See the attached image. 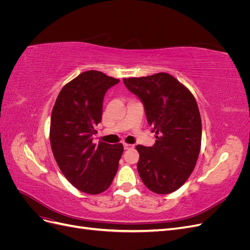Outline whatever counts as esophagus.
<instances>
[{
  "label": "esophagus",
  "instance_id": "34e87169",
  "mask_svg": "<svg viewBox=\"0 0 250 250\" xmlns=\"http://www.w3.org/2000/svg\"><path fill=\"white\" fill-rule=\"evenodd\" d=\"M123 146H124V149H132L134 147L133 145H131V144H127V143H124Z\"/></svg>",
  "mask_w": 250,
  "mask_h": 250
}]
</instances>
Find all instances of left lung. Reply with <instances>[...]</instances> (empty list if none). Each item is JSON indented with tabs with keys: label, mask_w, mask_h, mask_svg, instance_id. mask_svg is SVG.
Listing matches in <instances>:
<instances>
[{
	"label": "left lung",
	"mask_w": 250,
	"mask_h": 250,
	"mask_svg": "<svg viewBox=\"0 0 250 250\" xmlns=\"http://www.w3.org/2000/svg\"><path fill=\"white\" fill-rule=\"evenodd\" d=\"M124 84L139 97L155 144L137 146L138 171L150 191L170 194L183 186L197 163L201 146V118L193 94L167 73L124 78Z\"/></svg>",
	"instance_id": "obj_1"
}]
</instances>
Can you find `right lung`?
<instances>
[{
	"label": "right lung",
	"instance_id": "right-lung-1",
	"mask_svg": "<svg viewBox=\"0 0 250 250\" xmlns=\"http://www.w3.org/2000/svg\"><path fill=\"white\" fill-rule=\"evenodd\" d=\"M119 82L99 71L83 72L62 88L52 109L53 155L65 178L83 193L107 190L119 168L122 144L93 143L105 93Z\"/></svg>",
	"mask_w": 250,
	"mask_h": 250
}]
</instances>
